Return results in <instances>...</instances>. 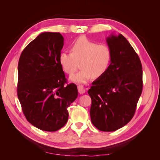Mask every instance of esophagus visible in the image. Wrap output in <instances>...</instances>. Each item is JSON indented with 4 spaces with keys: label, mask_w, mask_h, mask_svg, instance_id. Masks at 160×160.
Wrapping results in <instances>:
<instances>
[{
    "label": "esophagus",
    "mask_w": 160,
    "mask_h": 160,
    "mask_svg": "<svg viewBox=\"0 0 160 160\" xmlns=\"http://www.w3.org/2000/svg\"><path fill=\"white\" fill-rule=\"evenodd\" d=\"M77 89H78V91L80 94H83L86 91V89L83 88V86H81V85H79L78 87H77Z\"/></svg>",
    "instance_id": "1"
}]
</instances>
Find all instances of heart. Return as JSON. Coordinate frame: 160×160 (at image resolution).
Instances as JSON below:
<instances>
[{"mask_svg":"<svg viewBox=\"0 0 160 160\" xmlns=\"http://www.w3.org/2000/svg\"><path fill=\"white\" fill-rule=\"evenodd\" d=\"M70 52H61L59 62L65 73L72 75L78 68L81 70L71 77V81L85 83L92 77L99 78L108 71L112 57L110 47L106 44H98L88 37L77 38L70 45Z\"/></svg>","mask_w":160,"mask_h":160,"instance_id":"1","label":"heart"}]
</instances>
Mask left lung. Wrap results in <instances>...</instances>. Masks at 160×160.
I'll list each match as a JSON object with an SVG mask.
<instances>
[{"instance_id": "left-lung-1", "label": "left lung", "mask_w": 160, "mask_h": 160, "mask_svg": "<svg viewBox=\"0 0 160 160\" xmlns=\"http://www.w3.org/2000/svg\"><path fill=\"white\" fill-rule=\"evenodd\" d=\"M107 43L112 52L108 71L93 82L92 123L102 132H114L129 123L143 89V71L138 55L122 35H111Z\"/></svg>"}]
</instances>
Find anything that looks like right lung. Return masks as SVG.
<instances>
[{"label":"right lung","mask_w":160,"mask_h":160,"mask_svg":"<svg viewBox=\"0 0 160 160\" xmlns=\"http://www.w3.org/2000/svg\"><path fill=\"white\" fill-rule=\"evenodd\" d=\"M59 32H42L32 41L19 58L17 95L30 123L56 132L67 122V108L78 95L77 85L67 83L59 62L64 44Z\"/></svg>","instance_id":"obj_1"}]
</instances>
